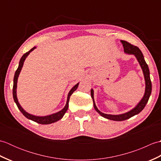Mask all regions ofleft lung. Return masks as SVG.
<instances>
[{
    "instance_id": "8db88e82",
    "label": "left lung",
    "mask_w": 161,
    "mask_h": 161,
    "mask_svg": "<svg viewBox=\"0 0 161 161\" xmlns=\"http://www.w3.org/2000/svg\"><path fill=\"white\" fill-rule=\"evenodd\" d=\"M120 42L122 43L123 47H124L125 53H127V54H134L136 57V59H137L138 61L139 62L140 65H141L142 72H143V74H144L146 86H145V92L144 96H143L142 99L141 100V102H140L138 104V105L136 106L134 108H133L132 110L129 111L127 113H125V114H120V115L105 114H103V113H102L101 111H99L98 108L96 107V105H95V104L94 97H93V90L91 89V95L92 99H93V106H94L95 111H96L99 114H100L102 117L107 118L108 119H111V120H115V121L125 120V119H127L130 118H131V117H133V116H134L135 115L138 114L139 113L141 112L143 110V108H145L149 98L150 97V95H151V93H152V81H151V80H150L149 67H148V65L147 64L146 61L144 59V56H143L141 50H140L137 46H133L130 43L126 42V41L121 40Z\"/></svg>"
}]
</instances>
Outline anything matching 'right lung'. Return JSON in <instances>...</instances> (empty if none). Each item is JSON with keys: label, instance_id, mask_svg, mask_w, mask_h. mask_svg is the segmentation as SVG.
<instances>
[{"label": "right lung", "instance_id": "obj_1", "mask_svg": "<svg viewBox=\"0 0 161 161\" xmlns=\"http://www.w3.org/2000/svg\"><path fill=\"white\" fill-rule=\"evenodd\" d=\"M36 48V47H34L33 48H32L28 52H27L26 53H25L22 56V57L20 58V61H19V67L17 68V70L15 72L14 74V84H13V97H14V100L15 103L16 104L17 107H18L19 109L20 110V111L22 113L23 115L26 117L27 118H28L30 119H31L32 121H35L39 124H42V125H48V124H51V123L55 122L58 120H59L60 119L62 118L63 116L64 115L65 113L66 112V111L68 110V102H69V100H70V95L73 93V92L75 91H76V89L78 87L79 83L75 85V86H73V88L70 91L68 95V99H67V102H66V104L64 108L62 109V110L56 113V114H54L52 115H47V116H36V115H33L27 113L25 111L23 110V108L20 107V104L19 103L18 100H17V97H16V87H17V80H18V77L19 75L20 74V72L21 70V68L23 67V65L24 63V61L26 59V57H28V54H30V52Z\"/></svg>", "mask_w": 161, "mask_h": 161}]
</instances>
